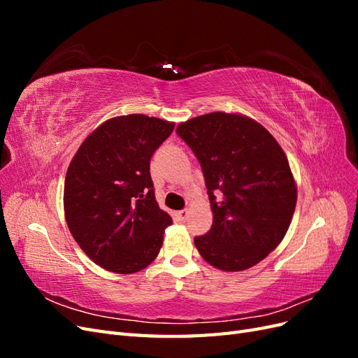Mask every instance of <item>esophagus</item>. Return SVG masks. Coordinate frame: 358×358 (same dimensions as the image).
<instances>
[{"label": "esophagus", "instance_id": "esophagus-1", "mask_svg": "<svg viewBox=\"0 0 358 358\" xmlns=\"http://www.w3.org/2000/svg\"><path fill=\"white\" fill-rule=\"evenodd\" d=\"M188 215H189V210H188V209H182V210L178 212V218H179V221L185 222V221L188 220Z\"/></svg>", "mask_w": 358, "mask_h": 358}]
</instances>
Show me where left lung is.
<instances>
[{
	"mask_svg": "<svg viewBox=\"0 0 358 358\" xmlns=\"http://www.w3.org/2000/svg\"><path fill=\"white\" fill-rule=\"evenodd\" d=\"M197 157L213 212L212 229L194 237L210 266L239 272L264 259L284 239L297 188L282 148L243 115L213 112L176 128Z\"/></svg>",
	"mask_w": 358,
	"mask_h": 358,
	"instance_id": "1",
	"label": "left lung"
}]
</instances>
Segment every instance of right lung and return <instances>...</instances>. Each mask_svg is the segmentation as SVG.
Instances as JSON below:
<instances>
[{
	"instance_id": "1",
	"label": "right lung",
	"mask_w": 358,
	"mask_h": 358,
	"mask_svg": "<svg viewBox=\"0 0 358 358\" xmlns=\"http://www.w3.org/2000/svg\"><path fill=\"white\" fill-rule=\"evenodd\" d=\"M173 128L154 116H116L86 137L70 162L67 225L82 251L109 272L136 273L159 252L171 218L159 209L149 170Z\"/></svg>"
}]
</instances>
